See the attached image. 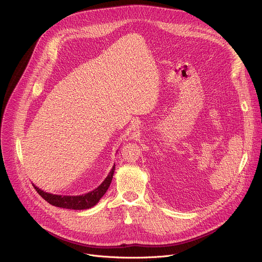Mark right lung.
Returning <instances> with one entry per match:
<instances>
[{
    "label": "right lung",
    "mask_w": 262,
    "mask_h": 262,
    "mask_svg": "<svg viewBox=\"0 0 262 262\" xmlns=\"http://www.w3.org/2000/svg\"><path fill=\"white\" fill-rule=\"evenodd\" d=\"M115 172V165L112 168L110 171L108 175L104 179V181L98 186L97 189L93 190L92 192H89L85 195L82 196H60V195H53L50 193H46L41 191L40 189L37 188V186L34 185L35 190L37 191L46 201H48L50 204L57 206V207H62V208H67V209H87L92 206H94L99 199L105 194L107 191L108 186L112 182V179H113V174Z\"/></svg>",
    "instance_id": "right-lung-1"
}]
</instances>
